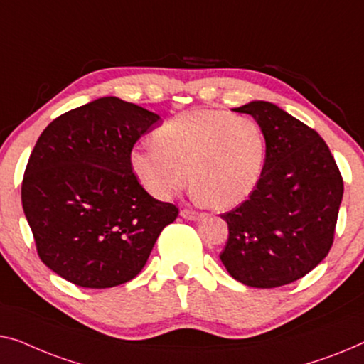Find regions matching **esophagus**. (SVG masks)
Here are the masks:
<instances>
[{
    "label": "esophagus",
    "mask_w": 364,
    "mask_h": 364,
    "mask_svg": "<svg viewBox=\"0 0 364 364\" xmlns=\"http://www.w3.org/2000/svg\"><path fill=\"white\" fill-rule=\"evenodd\" d=\"M181 217H184V219L188 220H196L199 219V213H194V210H189V209H183L180 213Z\"/></svg>",
    "instance_id": "1"
}]
</instances>
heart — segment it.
<instances>
[{"mask_svg": "<svg viewBox=\"0 0 364 364\" xmlns=\"http://www.w3.org/2000/svg\"><path fill=\"white\" fill-rule=\"evenodd\" d=\"M155 145L130 151L135 180L156 199H171L191 180L210 208H237L255 191L267 161V137L257 121L196 109L178 114L155 130Z\"/></svg>", "mask_w": 364, "mask_h": 364, "instance_id": "1", "label": "heart"}]
</instances>
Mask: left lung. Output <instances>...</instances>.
<instances>
[{"label": "left lung", "mask_w": 364, "mask_h": 364, "mask_svg": "<svg viewBox=\"0 0 364 364\" xmlns=\"http://www.w3.org/2000/svg\"><path fill=\"white\" fill-rule=\"evenodd\" d=\"M250 114L267 137V161L258 186L220 217L229 240L220 259L245 286L278 287L306 276L333 243L343 180L316 130L273 102L235 107Z\"/></svg>", "instance_id": "8db88e82"}]
</instances>
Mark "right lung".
<instances>
[{"label":"right lung","instance_id":"add662e5","mask_svg":"<svg viewBox=\"0 0 364 364\" xmlns=\"http://www.w3.org/2000/svg\"><path fill=\"white\" fill-rule=\"evenodd\" d=\"M160 116L116 96L62 114L27 161L21 199L46 267L105 289L134 279L176 205L151 198L130 171L134 144Z\"/></svg>","mask_w":364,"mask_h":364}]
</instances>
